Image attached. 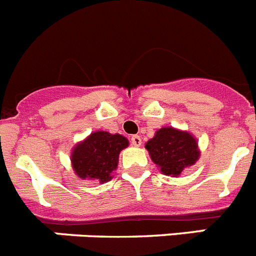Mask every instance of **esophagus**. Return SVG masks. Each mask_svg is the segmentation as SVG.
I'll list each match as a JSON object with an SVG mask.
<instances>
[{
	"instance_id": "34e87169",
	"label": "esophagus",
	"mask_w": 256,
	"mask_h": 256,
	"mask_svg": "<svg viewBox=\"0 0 256 256\" xmlns=\"http://www.w3.org/2000/svg\"><path fill=\"white\" fill-rule=\"evenodd\" d=\"M130 142H132V144L134 146V148H140L142 144V140L140 136H132V138H130Z\"/></svg>"
}]
</instances>
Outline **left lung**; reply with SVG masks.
<instances>
[{"instance_id": "left-lung-1", "label": "left lung", "mask_w": 256, "mask_h": 256, "mask_svg": "<svg viewBox=\"0 0 256 256\" xmlns=\"http://www.w3.org/2000/svg\"><path fill=\"white\" fill-rule=\"evenodd\" d=\"M151 160L162 174L180 177L186 168L200 159L198 140L187 130L162 126L144 144Z\"/></svg>"}]
</instances>
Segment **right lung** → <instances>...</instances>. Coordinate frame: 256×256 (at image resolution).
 Masks as SVG:
<instances>
[{"mask_svg":"<svg viewBox=\"0 0 256 256\" xmlns=\"http://www.w3.org/2000/svg\"><path fill=\"white\" fill-rule=\"evenodd\" d=\"M128 144L130 141L119 133L96 130L73 148L72 168L80 180L108 182L118 168L119 154Z\"/></svg>","mask_w":256,"mask_h":256,"instance_id":"add662e5","label":"right lung"}]
</instances>
